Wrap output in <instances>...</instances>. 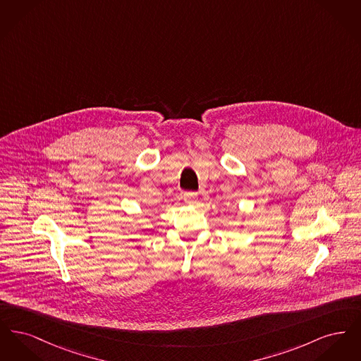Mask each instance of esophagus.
<instances>
[{"mask_svg": "<svg viewBox=\"0 0 361 361\" xmlns=\"http://www.w3.org/2000/svg\"><path fill=\"white\" fill-rule=\"evenodd\" d=\"M184 200L187 203H195L197 200V193L196 192H185L184 193Z\"/></svg>", "mask_w": 361, "mask_h": 361, "instance_id": "34e87169", "label": "esophagus"}]
</instances>
